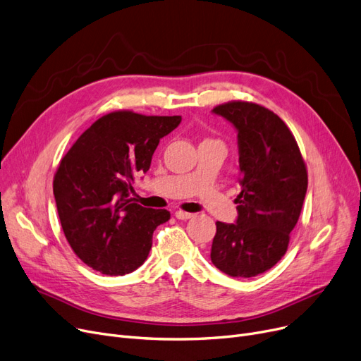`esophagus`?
<instances>
[{"mask_svg":"<svg viewBox=\"0 0 361 361\" xmlns=\"http://www.w3.org/2000/svg\"><path fill=\"white\" fill-rule=\"evenodd\" d=\"M192 216H193V214H190V212H184V211H177L176 212V218L183 219V221H185V219H190Z\"/></svg>","mask_w":361,"mask_h":361,"instance_id":"1","label":"esophagus"}]
</instances>
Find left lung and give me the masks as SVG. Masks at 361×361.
Listing matches in <instances>:
<instances>
[{"instance_id":"8db88e82","label":"left lung","mask_w":361,"mask_h":361,"mask_svg":"<svg viewBox=\"0 0 361 361\" xmlns=\"http://www.w3.org/2000/svg\"><path fill=\"white\" fill-rule=\"evenodd\" d=\"M212 114L238 131L242 192L234 200L236 223H215L211 261L231 277H254L286 254L307 193V168L290 130L269 109L230 102Z\"/></svg>"}]
</instances>
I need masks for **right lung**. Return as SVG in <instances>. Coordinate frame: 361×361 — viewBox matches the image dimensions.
Masks as SVG:
<instances>
[{"instance_id": "1", "label": "right lung", "mask_w": 361, "mask_h": 361, "mask_svg": "<svg viewBox=\"0 0 361 361\" xmlns=\"http://www.w3.org/2000/svg\"><path fill=\"white\" fill-rule=\"evenodd\" d=\"M181 116H146L130 111L102 116L61 159L53 193L61 228L73 252L92 270L123 276L142 265L166 209L143 208L133 181L147 172L159 140Z\"/></svg>"}]
</instances>
